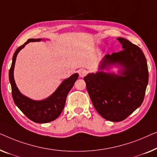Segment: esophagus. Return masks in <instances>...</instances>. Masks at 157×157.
Returning <instances> with one entry per match:
<instances>
[{"instance_id": "esophagus-1", "label": "esophagus", "mask_w": 157, "mask_h": 157, "mask_svg": "<svg viewBox=\"0 0 157 157\" xmlns=\"http://www.w3.org/2000/svg\"><path fill=\"white\" fill-rule=\"evenodd\" d=\"M87 73V71L85 69H80L79 70V75L80 78H83L85 77Z\"/></svg>"}]
</instances>
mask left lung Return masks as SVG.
<instances>
[{"label":"left lung","instance_id":"8db88e82","mask_svg":"<svg viewBox=\"0 0 157 157\" xmlns=\"http://www.w3.org/2000/svg\"><path fill=\"white\" fill-rule=\"evenodd\" d=\"M122 50L106 55L99 71L84 78L94 108L105 120L121 122L140 107L149 80L147 63L138 46L118 37ZM112 66L121 68L119 75L105 72Z\"/></svg>","mask_w":157,"mask_h":157}]
</instances>
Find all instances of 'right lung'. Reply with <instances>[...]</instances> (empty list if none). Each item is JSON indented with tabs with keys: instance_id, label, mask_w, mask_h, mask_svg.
<instances>
[{
	"instance_id": "right-lung-1",
	"label": "right lung",
	"mask_w": 157,
	"mask_h": 157,
	"mask_svg": "<svg viewBox=\"0 0 157 157\" xmlns=\"http://www.w3.org/2000/svg\"><path fill=\"white\" fill-rule=\"evenodd\" d=\"M43 39H28L23 45L20 46L13 55L12 65L9 70V80L11 85L13 101L28 119L36 123L50 122L58 117L65 107L68 92L73 87L79 76L78 73H75L70 78L64 79L56 91L45 100H34L23 95L17 87L13 76L16 57L18 52L30 42H40Z\"/></svg>"
}]
</instances>
